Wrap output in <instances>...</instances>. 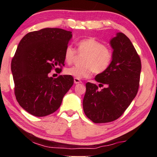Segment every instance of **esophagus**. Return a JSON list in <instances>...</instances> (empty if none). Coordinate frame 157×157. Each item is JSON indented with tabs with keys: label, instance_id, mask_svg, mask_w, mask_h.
Returning a JSON list of instances; mask_svg holds the SVG:
<instances>
[{
	"label": "esophagus",
	"instance_id": "obj_1",
	"mask_svg": "<svg viewBox=\"0 0 157 157\" xmlns=\"http://www.w3.org/2000/svg\"><path fill=\"white\" fill-rule=\"evenodd\" d=\"M82 83L81 82V80H79V79L76 78H74V83H76V84H78V83Z\"/></svg>",
	"mask_w": 157,
	"mask_h": 157
}]
</instances>
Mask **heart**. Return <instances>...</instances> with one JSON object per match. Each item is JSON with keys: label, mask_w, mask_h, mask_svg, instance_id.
<instances>
[{"label": "heart", "mask_w": 157, "mask_h": 157, "mask_svg": "<svg viewBox=\"0 0 157 157\" xmlns=\"http://www.w3.org/2000/svg\"><path fill=\"white\" fill-rule=\"evenodd\" d=\"M78 51L84 53L81 59V65L67 68L65 74L78 79L87 78L92 73L102 74L108 69L112 62V49L105 46L94 38H85L77 44ZM76 52L71 46H68L64 51V59L67 63H71L76 58Z\"/></svg>", "instance_id": "b5f03b06"}]
</instances>
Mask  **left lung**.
Returning a JSON list of instances; mask_svg holds the SVG:
<instances>
[{"label": "left lung", "instance_id": "8db88e82", "mask_svg": "<svg viewBox=\"0 0 157 157\" xmlns=\"http://www.w3.org/2000/svg\"><path fill=\"white\" fill-rule=\"evenodd\" d=\"M113 58L106 71L96 75L101 90L88 82L83 100L85 114L96 124L119 119L136 96L141 69V59L127 36L117 33L110 40Z\"/></svg>", "mask_w": 157, "mask_h": 157}]
</instances>
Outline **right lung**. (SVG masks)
Instances as JSON below:
<instances>
[{
  "label": "right lung",
  "instance_id": "add662e5",
  "mask_svg": "<svg viewBox=\"0 0 157 157\" xmlns=\"http://www.w3.org/2000/svg\"><path fill=\"white\" fill-rule=\"evenodd\" d=\"M71 38V31L46 28L27 33L19 43L11 61L14 92L20 106L31 115L55 112L74 84L71 76H48L53 68L57 71L64 66V51Z\"/></svg>",
  "mask_w": 157,
  "mask_h": 157
}]
</instances>
